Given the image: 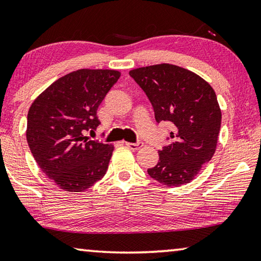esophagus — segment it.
Wrapping results in <instances>:
<instances>
[{
  "label": "esophagus",
  "instance_id": "1",
  "mask_svg": "<svg viewBox=\"0 0 261 261\" xmlns=\"http://www.w3.org/2000/svg\"><path fill=\"white\" fill-rule=\"evenodd\" d=\"M125 145L129 148H131V150L137 151V150H140V148L144 146V144L140 143V142L139 143H125Z\"/></svg>",
  "mask_w": 261,
  "mask_h": 261
}]
</instances>
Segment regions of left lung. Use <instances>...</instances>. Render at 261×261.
<instances>
[{"label": "left lung", "mask_w": 261, "mask_h": 261, "mask_svg": "<svg viewBox=\"0 0 261 261\" xmlns=\"http://www.w3.org/2000/svg\"><path fill=\"white\" fill-rule=\"evenodd\" d=\"M151 101L156 122L169 121L172 143L159 151L147 173L168 187L189 184L212 160L221 130L222 111L213 87L196 73L172 64L129 72Z\"/></svg>", "instance_id": "obj_1"}]
</instances>
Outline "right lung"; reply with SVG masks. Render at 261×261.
<instances>
[{"instance_id":"1","label":"right lung","mask_w":261,"mask_h":261,"mask_svg":"<svg viewBox=\"0 0 261 261\" xmlns=\"http://www.w3.org/2000/svg\"><path fill=\"white\" fill-rule=\"evenodd\" d=\"M121 76L116 69H77L58 79L35 98L27 140L39 168L60 189L85 192L105 176L114 145L90 140L96 111Z\"/></svg>"}]
</instances>
